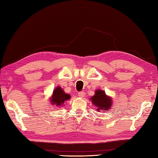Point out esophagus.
Instances as JSON below:
<instances>
[{
    "label": "esophagus",
    "instance_id": "esophagus-1",
    "mask_svg": "<svg viewBox=\"0 0 158 158\" xmlns=\"http://www.w3.org/2000/svg\"><path fill=\"white\" fill-rule=\"evenodd\" d=\"M78 95L80 98H84L85 96V93L84 91H81L78 93Z\"/></svg>",
    "mask_w": 158,
    "mask_h": 158
}]
</instances>
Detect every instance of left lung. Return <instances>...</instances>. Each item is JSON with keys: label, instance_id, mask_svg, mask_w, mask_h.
Masks as SVG:
<instances>
[{"label": "left lung", "instance_id": "1", "mask_svg": "<svg viewBox=\"0 0 158 158\" xmlns=\"http://www.w3.org/2000/svg\"><path fill=\"white\" fill-rule=\"evenodd\" d=\"M92 103L97 106L98 112L101 111H107L111 107L112 100L110 97L106 95L105 91L102 90H96L95 95L90 98Z\"/></svg>", "mask_w": 158, "mask_h": 158}]
</instances>
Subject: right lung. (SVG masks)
I'll return each mask as SVG.
<instances>
[{"label":"right lung","instance_id":"obj_1","mask_svg":"<svg viewBox=\"0 0 158 158\" xmlns=\"http://www.w3.org/2000/svg\"><path fill=\"white\" fill-rule=\"evenodd\" d=\"M70 98V95L67 94L60 86H58L56 89L53 90L52 97L51 98V103L53 105L57 106L59 107L60 106H63L65 101L69 100Z\"/></svg>","mask_w":158,"mask_h":158}]
</instances>
